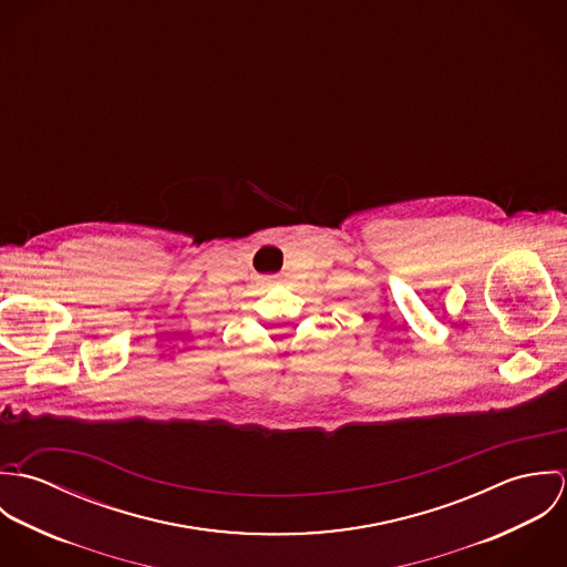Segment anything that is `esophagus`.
<instances>
[{
    "label": "esophagus",
    "mask_w": 567,
    "mask_h": 567,
    "mask_svg": "<svg viewBox=\"0 0 567 567\" xmlns=\"http://www.w3.org/2000/svg\"><path fill=\"white\" fill-rule=\"evenodd\" d=\"M268 284H277V277H268Z\"/></svg>",
    "instance_id": "1"
}]
</instances>
